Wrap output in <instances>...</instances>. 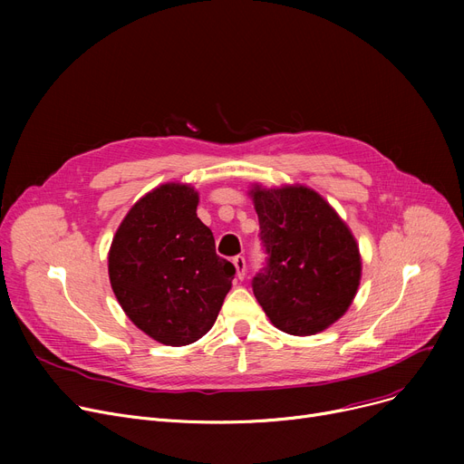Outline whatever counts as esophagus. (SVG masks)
Wrapping results in <instances>:
<instances>
[{"instance_id": "34e87169", "label": "esophagus", "mask_w": 464, "mask_h": 464, "mask_svg": "<svg viewBox=\"0 0 464 464\" xmlns=\"http://www.w3.org/2000/svg\"><path fill=\"white\" fill-rule=\"evenodd\" d=\"M233 265H235V269H237V278L238 280H242L246 276V259H245V256H235L233 257Z\"/></svg>"}]
</instances>
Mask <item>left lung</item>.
<instances>
[{"mask_svg":"<svg viewBox=\"0 0 464 464\" xmlns=\"http://www.w3.org/2000/svg\"><path fill=\"white\" fill-rule=\"evenodd\" d=\"M252 193L266 254L252 278L256 299L284 333L306 336L327 329L359 287L353 235L329 203L304 186Z\"/></svg>","mask_w":464,"mask_h":464,"instance_id":"8db88e82","label":"left lung"}]
</instances>
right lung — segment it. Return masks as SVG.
<instances>
[{
    "label": "right lung",
    "mask_w": 464,
    "mask_h": 464,
    "mask_svg": "<svg viewBox=\"0 0 464 464\" xmlns=\"http://www.w3.org/2000/svg\"><path fill=\"white\" fill-rule=\"evenodd\" d=\"M198 191L163 184L146 193L120 224L109 276L130 320L167 346H186L214 325L235 265L216 254L198 218Z\"/></svg>",
    "instance_id": "obj_1"
}]
</instances>
